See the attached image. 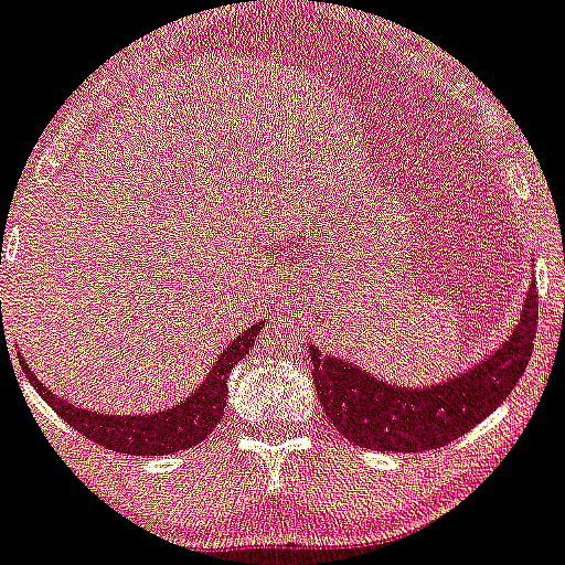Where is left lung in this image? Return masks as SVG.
I'll list each match as a JSON object with an SVG mask.
<instances>
[{"instance_id":"obj_1","label":"left lung","mask_w":565,"mask_h":565,"mask_svg":"<svg viewBox=\"0 0 565 565\" xmlns=\"http://www.w3.org/2000/svg\"><path fill=\"white\" fill-rule=\"evenodd\" d=\"M536 311L531 284L514 330L463 373L429 386L392 383L311 343L316 394L338 431L359 448L386 454L443 448L472 431L510 396L534 349Z\"/></svg>"}]
</instances>
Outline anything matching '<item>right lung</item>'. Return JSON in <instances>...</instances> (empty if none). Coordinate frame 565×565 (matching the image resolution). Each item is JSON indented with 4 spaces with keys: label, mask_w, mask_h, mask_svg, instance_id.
<instances>
[{
    "label": "right lung",
    "mask_w": 565,
    "mask_h": 565,
    "mask_svg": "<svg viewBox=\"0 0 565 565\" xmlns=\"http://www.w3.org/2000/svg\"><path fill=\"white\" fill-rule=\"evenodd\" d=\"M265 321H254L249 330H244L233 343L222 349L216 362L209 370V375L198 383L192 394L179 399L177 405L163 407L158 413H136V415H111L98 411H85L77 407L74 402L61 399L53 394L40 377L29 370L26 362H21L23 373H26L29 383L36 388V394L53 407L72 429L90 439V443L102 445V448L115 450V454L128 456H169L179 454V450L195 448L198 443L214 431L220 424L222 413L227 405V375L246 353L252 351L254 340H257L259 330Z\"/></svg>",
    "instance_id": "1"
}]
</instances>
